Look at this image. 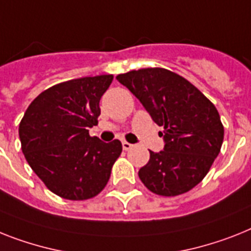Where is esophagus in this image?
I'll use <instances>...</instances> for the list:
<instances>
[{
  "label": "esophagus",
  "mask_w": 251,
  "mask_h": 251,
  "mask_svg": "<svg viewBox=\"0 0 251 251\" xmlns=\"http://www.w3.org/2000/svg\"><path fill=\"white\" fill-rule=\"evenodd\" d=\"M122 146H123V150H126V151L130 150V149L133 148V145L129 144V142H127V141H123V142H122Z\"/></svg>",
  "instance_id": "34e87169"
}]
</instances>
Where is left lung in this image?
Instances as JSON below:
<instances>
[{
	"label": "left lung",
	"mask_w": 251,
	"mask_h": 251,
	"mask_svg": "<svg viewBox=\"0 0 251 251\" xmlns=\"http://www.w3.org/2000/svg\"><path fill=\"white\" fill-rule=\"evenodd\" d=\"M117 79L144 105L155 123L164 150L150 151L138 177L151 192L177 196L206 176L222 148L225 129L218 110L183 76L163 68L119 74Z\"/></svg>",
	"instance_id": "8db88e82"
}]
</instances>
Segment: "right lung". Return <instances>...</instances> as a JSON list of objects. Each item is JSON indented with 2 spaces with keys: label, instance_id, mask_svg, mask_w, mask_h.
<instances>
[{
  "label": "right lung",
  "instance_id": "right-lung-1",
  "mask_svg": "<svg viewBox=\"0 0 251 251\" xmlns=\"http://www.w3.org/2000/svg\"><path fill=\"white\" fill-rule=\"evenodd\" d=\"M113 75L84 76L55 84L32 101L19 124L23 154L50 191L68 200L99 195L110 178L122 144L91 137L101 96Z\"/></svg>",
  "mask_w": 251,
  "mask_h": 251
}]
</instances>
